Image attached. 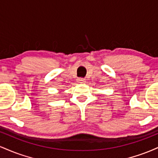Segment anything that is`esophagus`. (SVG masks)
Wrapping results in <instances>:
<instances>
[{
  "label": "esophagus",
  "mask_w": 158,
  "mask_h": 158,
  "mask_svg": "<svg viewBox=\"0 0 158 158\" xmlns=\"http://www.w3.org/2000/svg\"><path fill=\"white\" fill-rule=\"evenodd\" d=\"M78 81H79V83H84L85 82V79H83V78H80V79H78Z\"/></svg>",
  "instance_id": "obj_1"
}]
</instances>
